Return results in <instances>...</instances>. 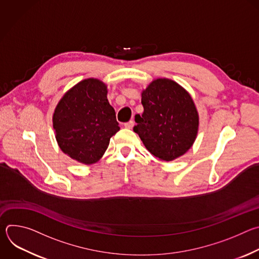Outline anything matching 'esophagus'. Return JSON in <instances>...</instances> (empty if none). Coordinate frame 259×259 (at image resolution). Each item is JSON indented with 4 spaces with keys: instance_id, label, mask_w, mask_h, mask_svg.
<instances>
[{
    "instance_id": "1",
    "label": "esophagus",
    "mask_w": 259,
    "mask_h": 259,
    "mask_svg": "<svg viewBox=\"0 0 259 259\" xmlns=\"http://www.w3.org/2000/svg\"><path fill=\"white\" fill-rule=\"evenodd\" d=\"M124 126H125V128L132 129V128H133V126H134V122H133V121H129V122L125 123V124H124Z\"/></svg>"
}]
</instances>
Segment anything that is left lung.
Listing matches in <instances>:
<instances>
[{
	"label": "left lung",
	"instance_id": "8db88e82",
	"mask_svg": "<svg viewBox=\"0 0 259 259\" xmlns=\"http://www.w3.org/2000/svg\"><path fill=\"white\" fill-rule=\"evenodd\" d=\"M142 115L133 130L152 155L172 161L193 145L199 116L190 94L172 80L158 79L141 94Z\"/></svg>",
	"mask_w": 259,
	"mask_h": 259
}]
</instances>
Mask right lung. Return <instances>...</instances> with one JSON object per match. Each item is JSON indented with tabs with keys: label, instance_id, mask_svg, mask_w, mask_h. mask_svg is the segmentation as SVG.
<instances>
[{
	"label": "right lung",
	"instance_id": "1",
	"mask_svg": "<svg viewBox=\"0 0 259 259\" xmlns=\"http://www.w3.org/2000/svg\"><path fill=\"white\" fill-rule=\"evenodd\" d=\"M106 86L87 79L61 98L53 115V128L61 151L83 164L96 163L106 151L109 139L119 130Z\"/></svg>",
	"mask_w": 259,
	"mask_h": 259
}]
</instances>
